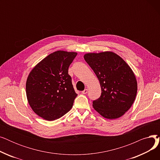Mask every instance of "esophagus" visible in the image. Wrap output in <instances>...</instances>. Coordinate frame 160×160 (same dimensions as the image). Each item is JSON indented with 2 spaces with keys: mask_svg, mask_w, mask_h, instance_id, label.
Returning a JSON list of instances; mask_svg holds the SVG:
<instances>
[{
  "mask_svg": "<svg viewBox=\"0 0 160 160\" xmlns=\"http://www.w3.org/2000/svg\"><path fill=\"white\" fill-rule=\"evenodd\" d=\"M88 89H85L84 90L82 91V94H86V93H88Z\"/></svg>",
  "mask_w": 160,
  "mask_h": 160,
  "instance_id": "34e87169",
  "label": "esophagus"
}]
</instances>
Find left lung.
<instances>
[{"instance_id":"1","label":"left lung","mask_w":160,"mask_h":160,"mask_svg":"<svg viewBox=\"0 0 160 160\" xmlns=\"http://www.w3.org/2000/svg\"><path fill=\"white\" fill-rule=\"evenodd\" d=\"M83 58L101 87V95L93 102V108L106 119L119 118L131 108L137 95L138 83L133 71L113 52L87 53Z\"/></svg>"}]
</instances>
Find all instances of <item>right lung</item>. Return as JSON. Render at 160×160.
I'll list each match as a JSON object with an SVG mask.
<instances>
[{"label": "right lung", "mask_w": 160, "mask_h": 160, "mask_svg": "<svg viewBox=\"0 0 160 160\" xmlns=\"http://www.w3.org/2000/svg\"><path fill=\"white\" fill-rule=\"evenodd\" d=\"M77 55L74 52L58 50L43 59L29 73L27 100L32 110L41 118L54 121L72 108L77 94L68 69Z\"/></svg>", "instance_id": "right-lung-1"}]
</instances>
